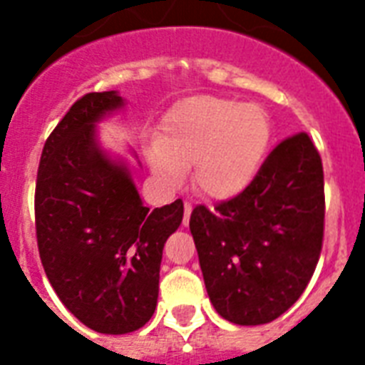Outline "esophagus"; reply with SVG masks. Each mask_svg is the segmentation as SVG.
Masks as SVG:
<instances>
[{
    "label": "esophagus",
    "instance_id": "34e87169",
    "mask_svg": "<svg viewBox=\"0 0 365 365\" xmlns=\"http://www.w3.org/2000/svg\"><path fill=\"white\" fill-rule=\"evenodd\" d=\"M183 210H185V214H183V225H187L191 210H193V205H191V202H185V205H183Z\"/></svg>",
    "mask_w": 365,
    "mask_h": 365
}]
</instances>
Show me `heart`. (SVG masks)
<instances>
[{
  "label": "heart",
  "instance_id": "b5f03b06",
  "mask_svg": "<svg viewBox=\"0 0 365 365\" xmlns=\"http://www.w3.org/2000/svg\"><path fill=\"white\" fill-rule=\"evenodd\" d=\"M271 143L272 121L263 106L193 96L166 113L148 159L168 187H178L185 168L195 165L199 191L214 200H231L259 176Z\"/></svg>",
  "mask_w": 365,
  "mask_h": 365
}]
</instances>
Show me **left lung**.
Listing matches in <instances>:
<instances>
[{
	"label": "left lung",
	"instance_id": "1",
	"mask_svg": "<svg viewBox=\"0 0 365 365\" xmlns=\"http://www.w3.org/2000/svg\"><path fill=\"white\" fill-rule=\"evenodd\" d=\"M324 212L322 159L305 132L278 143L237 199L197 206L189 229L217 314L259 326L288 311L317 269Z\"/></svg>",
	"mask_w": 365,
	"mask_h": 365
}]
</instances>
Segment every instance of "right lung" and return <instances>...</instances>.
I'll list each match as a JSON object with an SVG mask.
<instances>
[{"mask_svg": "<svg viewBox=\"0 0 365 365\" xmlns=\"http://www.w3.org/2000/svg\"><path fill=\"white\" fill-rule=\"evenodd\" d=\"M115 93H88L45 142L36 183L37 248L48 282L98 334L136 331L153 317L163 248L183 202L149 212L130 168L98 142L96 123L121 110Z\"/></svg>", "mask_w": 365, "mask_h": 365, "instance_id": "add662e5", "label": "right lung"}]
</instances>
